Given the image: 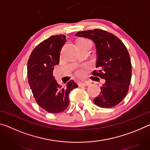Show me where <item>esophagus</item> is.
<instances>
[{
  "label": "esophagus",
  "mask_w": 150,
  "mask_h": 150,
  "mask_svg": "<svg viewBox=\"0 0 150 150\" xmlns=\"http://www.w3.org/2000/svg\"><path fill=\"white\" fill-rule=\"evenodd\" d=\"M90 84V83L88 81H81V82H79L78 85L79 87H85V86H88Z\"/></svg>",
  "instance_id": "34e87169"
}]
</instances>
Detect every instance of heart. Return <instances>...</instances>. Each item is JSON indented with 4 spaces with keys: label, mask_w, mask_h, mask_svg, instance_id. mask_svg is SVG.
<instances>
[{
    "label": "heart",
    "mask_w": 150,
    "mask_h": 150,
    "mask_svg": "<svg viewBox=\"0 0 150 150\" xmlns=\"http://www.w3.org/2000/svg\"><path fill=\"white\" fill-rule=\"evenodd\" d=\"M90 42V41H89V40H87V39H80L77 42V44H78V43H86V42ZM77 73L78 75H81V74H82V70L78 69L77 71Z\"/></svg>",
    "instance_id": "obj_1"
}]
</instances>
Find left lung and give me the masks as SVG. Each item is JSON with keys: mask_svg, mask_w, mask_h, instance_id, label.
Listing matches in <instances>:
<instances>
[{"mask_svg": "<svg viewBox=\"0 0 150 150\" xmlns=\"http://www.w3.org/2000/svg\"><path fill=\"white\" fill-rule=\"evenodd\" d=\"M75 35L95 43L96 67L99 70L93 74L105 80L94 103L106 108L118 105L128 93L132 77L130 57L126 46L116 35L99 29L79 32Z\"/></svg>", "mask_w": 150, "mask_h": 150, "instance_id": "obj_1", "label": "left lung"}]
</instances>
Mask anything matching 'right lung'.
Instances as JSON below:
<instances>
[{
	"label": "right lung",
	"instance_id": "right-lung-1",
	"mask_svg": "<svg viewBox=\"0 0 150 150\" xmlns=\"http://www.w3.org/2000/svg\"><path fill=\"white\" fill-rule=\"evenodd\" d=\"M65 35H52L35 47L28 61V79L35 101L50 113H59L67 109L69 94L78 87L70 80L65 87L53 76L54 66L59 64L60 52L66 42Z\"/></svg>",
	"mask_w": 150,
	"mask_h": 150
}]
</instances>
